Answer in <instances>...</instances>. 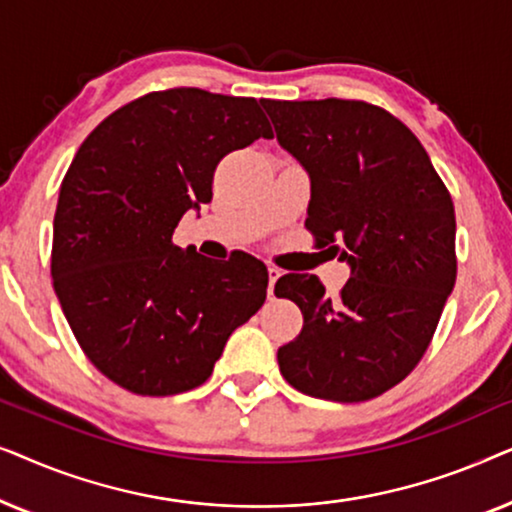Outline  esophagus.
Masks as SVG:
<instances>
[{
    "mask_svg": "<svg viewBox=\"0 0 512 512\" xmlns=\"http://www.w3.org/2000/svg\"><path fill=\"white\" fill-rule=\"evenodd\" d=\"M282 275V270L275 268V265H268V296L275 298V282Z\"/></svg>",
    "mask_w": 512,
    "mask_h": 512,
    "instance_id": "esophagus-1",
    "label": "esophagus"
}]
</instances>
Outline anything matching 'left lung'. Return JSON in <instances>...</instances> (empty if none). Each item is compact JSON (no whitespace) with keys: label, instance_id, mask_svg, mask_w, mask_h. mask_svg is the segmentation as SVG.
<instances>
[{"label":"left lung","instance_id":"1","mask_svg":"<svg viewBox=\"0 0 512 512\" xmlns=\"http://www.w3.org/2000/svg\"><path fill=\"white\" fill-rule=\"evenodd\" d=\"M263 107L310 177L305 226L352 270L338 300L314 275L277 279V296L303 312L279 370L307 396L368 401L408 377L436 333L457 279L452 198L419 139L375 104Z\"/></svg>","mask_w":512,"mask_h":512}]
</instances>
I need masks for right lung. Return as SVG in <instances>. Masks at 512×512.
Returning <instances> with one entry per match:
<instances>
[{"mask_svg": "<svg viewBox=\"0 0 512 512\" xmlns=\"http://www.w3.org/2000/svg\"><path fill=\"white\" fill-rule=\"evenodd\" d=\"M272 128L254 97L149 93L104 118L62 179L51 275L93 366L139 396L200 387L230 333L265 303L258 258L212 261L172 242L212 200L219 160Z\"/></svg>", "mask_w": 512, "mask_h": 512, "instance_id": "right-lung-1", "label": "right lung"}]
</instances>
